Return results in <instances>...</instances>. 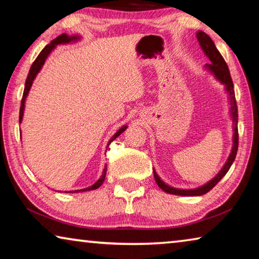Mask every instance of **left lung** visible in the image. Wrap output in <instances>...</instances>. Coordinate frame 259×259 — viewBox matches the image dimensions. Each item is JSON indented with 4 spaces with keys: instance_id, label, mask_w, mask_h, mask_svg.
<instances>
[{
    "instance_id": "left-lung-1",
    "label": "left lung",
    "mask_w": 259,
    "mask_h": 259,
    "mask_svg": "<svg viewBox=\"0 0 259 259\" xmlns=\"http://www.w3.org/2000/svg\"><path fill=\"white\" fill-rule=\"evenodd\" d=\"M198 36V40L200 42V46L202 48V50L204 51V54L209 57V59L211 60V64L208 65V68L211 71L214 76H216L219 81L222 83H224L226 85V89L230 94V98H231V111H232V117H233L234 121V135H233V148H232V152L230 154L229 160L225 163V165L223 166V169L221 170L216 177H214L212 181H210L208 184L201 186L199 188H195V190H178V188H174L170 187L168 185L161 181L157 176L156 172L154 171V178L157 185H159L160 188H162L164 192L170 193V194H176V195H190V196H194V195H203L205 193H208L211 188L217 185L218 182L225 176L226 172L229 171L232 163L235 160L236 156V152H238V146H239V133H238V106H236V100H235V95H234V85H233V81H232L231 74L229 71V66H227L226 61L223 58V56L221 55V52L217 50L216 46H214L213 41L209 37V35H207L203 32H198L196 34Z\"/></svg>"
}]
</instances>
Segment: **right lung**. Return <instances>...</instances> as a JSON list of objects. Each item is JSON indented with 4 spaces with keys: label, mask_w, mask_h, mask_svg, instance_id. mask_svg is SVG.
<instances>
[{
    "label": "right lung",
    "mask_w": 259,
    "mask_h": 259,
    "mask_svg": "<svg viewBox=\"0 0 259 259\" xmlns=\"http://www.w3.org/2000/svg\"><path fill=\"white\" fill-rule=\"evenodd\" d=\"M77 36H68V35L66 34H61L59 35V36H57L55 40H52L51 43H49V45H47L45 49H43L40 54H38V56L36 57V59L34 60V63L32 66H30V69H29V73L27 75V78H26V83H25V89H24V94H23V98H21V105H20V111H19V122H21V120H23V114H24V107H25V99L26 97H27V94L28 91L30 89V87H32V83H33V80L35 78V76H36V74L40 72V69L42 67V65L45 64V61L47 59V57L49 56L50 52L52 51V49L57 46V45H61V43H68L71 42L73 40H76ZM126 129V126H122V128L117 131V133L113 136V137L111 138V140H109L108 145L111 144L114 139H115L116 137H119V136L123 133V131ZM108 147V146H107ZM106 170H107V166L105 165L104 168V171H103V175L102 177H100L97 182H96L93 186L90 187H87V188H83V190H80L82 192L84 191H91V190H96V188H98L100 185H102L103 182L105 181V176H106ZM80 191H74V192H80Z\"/></svg>",
    "instance_id": "obj_1"
}]
</instances>
